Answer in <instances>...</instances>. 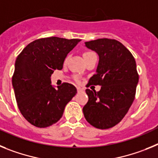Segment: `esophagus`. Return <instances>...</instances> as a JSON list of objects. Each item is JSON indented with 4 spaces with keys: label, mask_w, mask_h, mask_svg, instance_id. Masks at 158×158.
I'll use <instances>...</instances> for the list:
<instances>
[{
    "label": "esophagus",
    "mask_w": 158,
    "mask_h": 158,
    "mask_svg": "<svg viewBox=\"0 0 158 158\" xmlns=\"http://www.w3.org/2000/svg\"><path fill=\"white\" fill-rule=\"evenodd\" d=\"M77 90H78V92H81V91H83V89L81 88V87H77Z\"/></svg>",
    "instance_id": "obj_1"
}]
</instances>
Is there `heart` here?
I'll return each mask as SVG.
<instances>
[{
  "instance_id": "1",
  "label": "heart",
  "mask_w": 158,
  "mask_h": 158,
  "mask_svg": "<svg viewBox=\"0 0 158 158\" xmlns=\"http://www.w3.org/2000/svg\"><path fill=\"white\" fill-rule=\"evenodd\" d=\"M90 53H92V52H85L84 54H83V56H87V55L90 54Z\"/></svg>"
}]
</instances>
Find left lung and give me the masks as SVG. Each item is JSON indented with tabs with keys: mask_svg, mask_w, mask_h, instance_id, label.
Listing matches in <instances>:
<instances>
[{
	"mask_svg": "<svg viewBox=\"0 0 158 158\" xmlns=\"http://www.w3.org/2000/svg\"><path fill=\"white\" fill-rule=\"evenodd\" d=\"M85 46L99 59L89 83L102 87L98 92L86 90L88 102L83 108V114L96 128H111L120 123L134 102L138 83L136 62L130 51L115 40H90Z\"/></svg>",
	"mask_w": 158,
	"mask_h": 158,
	"instance_id": "left-lung-1",
	"label": "left lung"
}]
</instances>
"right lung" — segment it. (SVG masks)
<instances>
[{
	"label": "right lung",
	"mask_w": 158,
	"mask_h": 158,
	"mask_svg": "<svg viewBox=\"0 0 158 158\" xmlns=\"http://www.w3.org/2000/svg\"><path fill=\"white\" fill-rule=\"evenodd\" d=\"M80 41L55 36L36 40L17 56L13 87L20 113L31 125L44 128L57 123L77 93L70 83L52 85L51 76L62 69L68 54Z\"/></svg>",
	"instance_id": "1"
}]
</instances>
